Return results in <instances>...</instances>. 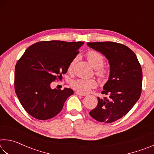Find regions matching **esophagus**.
<instances>
[{"mask_svg":"<svg viewBox=\"0 0 154 154\" xmlns=\"http://www.w3.org/2000/svg\"><path fill=\"white\" fill-rule=\"evenodd\" d=\"M75 94L77 95H81V96H85L86 94H83V93H82V92H75Z\"/></svg>","mask_w":154,"mask_h":154,"instance_id":"obj_1","label":"esophagus"}]
</instances>
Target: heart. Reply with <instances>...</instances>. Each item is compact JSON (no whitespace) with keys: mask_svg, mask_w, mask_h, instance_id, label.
<instances>
[{"mask_svg":"<svg viewBox=\"0 0 154 154\" xmlns=\"http://www.w3.org/2000/svg\"><path fill=\"white\" fill-rule=\"evenodd\" d=\"M86 58L91 65L96 69V75L99 77L104 79L107 75V71L103 66L105 62V57L102 54L96 51L90 50L86 54ZM77 60V57L72 60L68 66V71L71 72L73 71L75 64ZM70 85L74 90L82 93H88L96 87L97 82L94 79H73L70 82Z\"/></svg>","mask_w":154,"mask_h":154,"instance_id":"b5f03b06","label":"heart"}]
</instances>
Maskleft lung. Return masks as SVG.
I'll list each match as a JSON object with an SVG mask.
<instances>
[{"label":"left lung","instance_id":"1","mask_svg":"<svg viewBox=\"0 0 154 154\" xmlns=\"http://www.w3.org/2000/svg\"><path fill=\"white\" fill-rule=\"evenodd\" d=\"M87 45L103 54L110 65L109 80L102 92L109 97H97V106L90 115L98 122L111 123L126 116L139 99L142 90L141 66L134 52L122 44L107 41Z\"/></svg>","mask_w":154,"mask_h":154}]
</instances>
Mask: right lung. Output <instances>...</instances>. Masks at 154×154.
I'll list each match as a JSON object with an SVG mask.
<instances>
[{"label": "right lung", "mask_w": 154, "mask_h": 154, "mask_svg": "<svg viewBox=\"0 0 154 154\" xmlns=\"http://www.w3.org/2000/svg\"><path fill=\"white\" fill-rule=\"evenodd\" d=\"M83 42L40 41L30 46L15 68V91L28 114L40 120L51 119L63 108L73 90L51 89L50 84L67 72Z\"/></svg>", "instance_id": "1"}]
</instances>
